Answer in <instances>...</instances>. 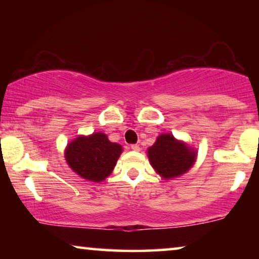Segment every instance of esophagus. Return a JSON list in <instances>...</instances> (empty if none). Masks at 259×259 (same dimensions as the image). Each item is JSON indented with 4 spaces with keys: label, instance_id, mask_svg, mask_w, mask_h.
Returning a JSON list of instances; mask_svg holds the SVG:
<instances>
[{
    "label": "esophagus",
    "instance_id": "34e87169",
    "mask_svg": "<svg viewBox=\"0 0 259 259\" xmlns=\"http://www.w3.org/2000/svg\"><path fill=\"white\" fill-rule=\"evenodd\" d=\"M131 150H133V151H137V152H139L140 151V147H139V145H131Z\"/></svg>",
    "mask_w": 259,
    "mask_h": 259
}]
</instances>
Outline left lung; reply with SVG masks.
<instances>
[{
    "mask_svg": "<svg viewBox=\"0 0 259 259\" xmlns=\"http://www.w3.org/2000/svg\"><path fill=\"white\" fill-rule=\"evenodd\" d=\"M147 153L152 167L166 180L186 173L197 158V151L168 133L159 136Z\"/></svg>",
    "mask_w": 259,
    "mask_h": 259,
    "instance_id": "1",
    "label": "left lung"
}]
</instances>
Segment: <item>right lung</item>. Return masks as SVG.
Segmentation results:
<instances>
[{
  "instance_id": "add662e5",
  "label": "right lung",
  "mask_w": 259,
  "mask_h": 259,
  "mask_svg": "<svg viewBox=\"0 0 259 259\" xmlns=\"http://www.w3.org/2000/svg\"><path fill=\"white\" fill-rule=\"evenodd\" d=\"M122 152V147L111 143L106 134L97 132L77 137L67 145V164L81 178L100 183L111 175Z\"/></svg>"
}]
</instances>
